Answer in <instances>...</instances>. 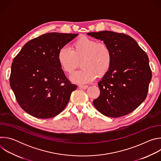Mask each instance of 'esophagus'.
Here are the masks:
<instances>
[{"label":"esophagus","mask_w":161,"mask_h":161,"mask_svg":"<svg viewBox=\"0 0 161 161\" xmlns=\"http://www.w3.org/2000/svg\"><path fill=\"white\" fill-rule=\"evenodd\" d=\"M79 87H80V88H81V89H84V90H85V89L88 88V86H87V85H80V86H79Z\"/></svg>","instance_id":"esophagus-1"}]
</instances>
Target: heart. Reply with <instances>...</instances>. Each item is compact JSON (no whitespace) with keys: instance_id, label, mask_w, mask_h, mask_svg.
Here are the masks:
<instances>
[{"instance_id":"b5f03b06","label":"heart","mask_w":161,"mask_h":161,"mask_svg":"<svg viewBox=\"0 0 161 161\" xmlns=\"http://www.w3.org/2000/svg\"><path fill=\"white\" fill-rule=\"evenodd\" d=\"M80 60L82 68L73 74L70 80L84 84L94 81L97 76L105 75L111 67L113 56L106 44L86 36H81L75 41L71 50L65 47L58 50V63L67 74L73 73Z\"/></svg>"}]
</instances>
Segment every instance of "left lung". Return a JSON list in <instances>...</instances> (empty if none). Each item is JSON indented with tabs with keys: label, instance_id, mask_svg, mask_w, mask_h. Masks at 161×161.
<instances>
[{
	"label": "left lung",
	"instance_id": "1",
	"mask_svg": "<svg viewBox=\"0 0 161 161\" xmlns=\"http://www.w3.org/2000/svg\"><path fill=\"white\" fill-rule=\"evenodd\" d=\"M87 35L103 41L113 56L108 72L99 81L100 96L93 101L104 115L117 118L130 113L146 99L152 79L147 53L131 37L109 31Z\"/></svg>",
	"mask_w": 161,
	"mask_h": 161
}]
</instances>
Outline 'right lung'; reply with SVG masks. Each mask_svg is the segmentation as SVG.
<instances>
[{"label": "right lung", "instance_id": "1", "mask_svg": "<svg viewBox=\"0 0 161 161\" xmlns=\"http://www.w3.org/2000/svg\"><path fill=\"white\" fill-rule=\"evenodd\" d=\"M78 34L50 32L27 42L13 59L10 86L21 108L38 119L62 112L77 85L66 78L57 61L58 50Z\"/></svg>", "mask_w": 161, "mask_h": 161}]
</instances>
